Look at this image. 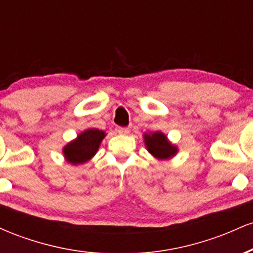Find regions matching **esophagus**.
<instances>
[{"label": "esophagus", "mask_w": 253, "mask_h": 253, "mask_svg": "<svg viewBox=\"0 0 253 253\" xmlns=\"http://www.w3.org/2000/svg\"><path fill=\"white\" fill-rule=\"evenodd\" d=\"M129 128H126V127H120V128L118 129V133L119 134H121V135H127V134H129Z\"/></svg>", "instance_id": "1"}]
</instances>
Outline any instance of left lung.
<instances>
[{
  "instance_id": "8db88e82",
  "label": "left lung",
  "mask_w": 253,
  "mask_h": 253,
  "mask_svg": "<svg viewBox=\"0 0 253 253\" xmlns=\"http://www.w3.org/2000/svg\"><path fill=\"white\" fill-rule=\"evenodd\" d=\"M144 143L146 150L159 161L172 158L178 152V147L171 143L168 136L161 130L144 133Z\"/></svg>"
}]
</instances>
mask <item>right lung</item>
Wrapping results in <instances>:
<instances>
[{
    "mask_svg": "<svg viewBox=\"0 0 253 253\" xmlns=\"http://www.w3.org/2000/svg\"><path fill=\"white\" fill-rule=\"evenodd\" d=\"M106 136L104 130L88 128L81 132L76 139L63 147L65 161L72 165H80L89 162L98 151L101 143Z\"/></svg>",
    "mask_w": 253,
    "mask_h": 253,
    "instance_id": "add662e5",
    "label": "right lung"
}]
</instances>
